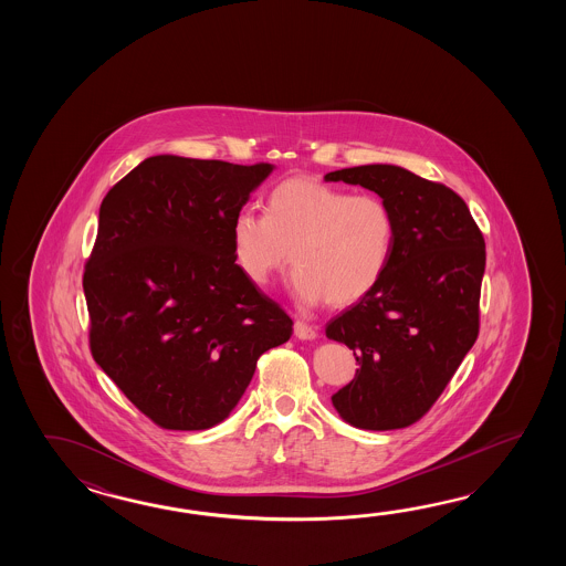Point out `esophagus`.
Masks as SVG:
<instances>
[{
  "label": "esophagus",
  "instance_id": "obj_1",
  "mask_svg": "<svg viewBox=\"0 0 566 566\" xmlns=\"http://www.w3.org/2000/svg\"><path fill=\"white\" fill-rule=\"evenodd\" d=\"M293 334H295V337H300V339H315V337H317L315 327L305 324V322H301V319H297L295 325H293Z\"/></svg>",
  "mask_w": 566,
  "mask_h": 566
}]
</instances>
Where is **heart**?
I'll use <instances>...</instances> for the list:
<instances>
[{
    "label": "heart",
    "mask_w": 566,
    "mask_h": 566,
    "mask_svg": "<svg viewBox=\"0 0 566 566\" xmlns=\"http://www.w3.org/2000/svg\"><path fill=\"white\" fill-rule=\"evenodd\" d=\"M232 254L242 275L265 287L289 263L301 305L327 300L346 307L385 279L397 239L392 210L374 193H352L313 178L271 188L265 214L241 210L232 220Z\"/></svg>",
    "instance_id": "1"
}]
</instances>
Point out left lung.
I'll return each mask as SVG.
<instances>
[{
    "label": "left lung",
    "mask_w": 566,
    "mask_h": 566,
    "mask_svg": "<svg viewBox=\"0 0 566 566\" xmlns=\"http://www.w3.org/2000/svg\"><path fill=\"white\" fill-rule=\"evenodd\" d=\"M324 180L378 193L397 222L380 285L325 325L360 364L332 402L356 429H402L433 407L478 339L485 242L458 193L409 169L370 164Z\"/></svg>",
    "instance_id": "left-lung-1"
}]
</instances>
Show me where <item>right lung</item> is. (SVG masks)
Instances as JSON below:
<instances>
[{
	"label": "right lung",
	"mask_w": 566,
	"mask_h": 566,
	"mask_svg": "<svg viewBox=\"0 0 566 566\" xmlns=\"http://www.w3.org/2000/svg\"><path fill=\"white\" fill-rule=\"evenodd\" d=\"M273 164L147 157L108 190L83 279L91 352L151 421L202 431L229 419L293 322L242 275L232 220Z\"/></svg>",
	"instance_id": "right-lung-1"
}]
</instances>
